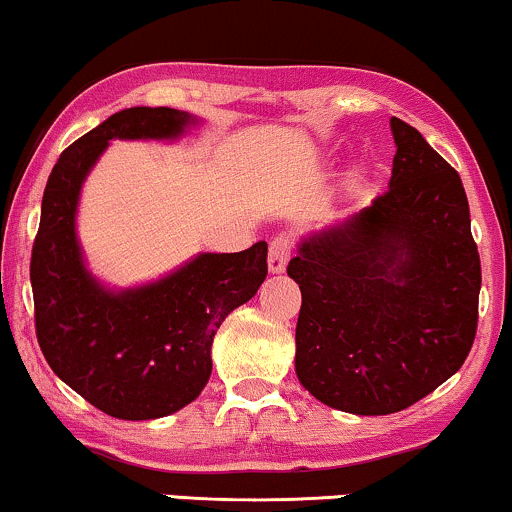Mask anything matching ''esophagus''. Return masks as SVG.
Returning <instances> with one entry per match:
<instances>
[{"label": "esophagus", "mask_w": 512, "mask_h": 512, "mask_svg": "<svg viewBox=\"0 0 512 512\" xmlns=\"http://www.w3.org/2000/svg\"><path fill=\"white\" fill-rule=\"evenodd\" d=\"M289 258H291V242L289 237L279 235L275 240L270 242V251H268V268L270 272H284L286 265H289Z\"/></svg>", "instance_id": "1"}]
</instances>
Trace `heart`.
Instances as JSON below:
<instances>
[{
	"label": "heart",
	"mask_w": 512,
	"mask_h": 512,
	"mask_svg": "<svg viewBox=\"0 0 512 512\" xmlns=\"http://www.w3.org/2000/svg\"><path fill=\"white\" fill-rule=\"evenodd\" d=\"M349 177H352V184H359V181H363V177H366V172H363L361 167H354V170L349 172Z\"/></svg>",
	"instance_id": "heart-1"
}]
</instances>
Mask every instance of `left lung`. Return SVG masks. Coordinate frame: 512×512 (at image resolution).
<instances>
[{
    "mask_svg": "<svg viewBox=\"0 0 512 512\" xmlns=\"http://www.w3.org/2000/svg\"><path fill=\"white\" fill-rule=\"evenodd\" d=\"M389 191L298 244L296 375L328 408L391 415L464 366L480 256L459 174L401 118Z\"/></svg>",
    "mask_w": 512,
    "mask_h": 512,
    "instance_id": "8db88e82",
    "label": "left lung"
}]
</instances>
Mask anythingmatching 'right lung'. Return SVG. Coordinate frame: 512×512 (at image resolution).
Listing matches in <instances>:
<instances>
[{
  "mask_svg": "<svg viewBox=\"0 0 512 512\" xmlns=\"http://www.w3.org/2000/svg\"><path fill=\"white\" fill-rule=\"evenodd\" d=\"M198 118L170 107L109 116L62 151L41 200L30 279L34 326L48 366L111 417L158 419L200 396L216 328L256 296L268 244L198 254L158 282L111 291L90 275L76 240L81 186L111 139H177Z\"/></svg>",
  "mask_w": 512,
  "mask_h": 512,
  "instance_id": "obj_1",
  "label": "right lung"
}]
</instances>
